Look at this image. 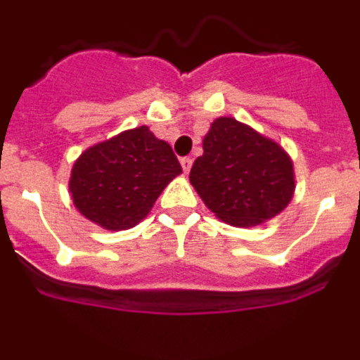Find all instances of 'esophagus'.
Here are the masks:
<instances>
[{
  "instance_id": "34e87169",
  "label": "esophagus",
  "mask_w": 360,
  "mask_h": 360,
  "mask_svg": "<svg viewBox=\"0 0 360 360\" xmlns=\"http://www.w3.org/2000/svg\"><path fill=\"white\" fill-rule=\"evenodd\" d=\"M180 164H182V169H184V173H189V171H191V165H193V158H189V157H184L182 160H180Z\"/></svg>"
}]
</instances>
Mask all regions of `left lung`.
Instances as JSON below:
<instances>
[{"label":"left lung","instance_id":"8db88e82","mask_svg":"<svg viewBox=\"0 0 360 360\" xmlns=\"http://www.w3.org/2000/svg\"><path fill=\"white\" fill-rule=\"evenodd\" d=\"M189 182L216 218L232 227H256L290 203L294 162L249 124L218 117L203 136V155L191 167Z\"/></svg>","mask_w":360,"mask_h":360}]
</instances>
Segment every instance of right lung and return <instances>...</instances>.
Instances as JSON below:
<instances>
[{"instance_id":"obj_1","label":"right lung","mask_w":360,"mask_h":360,"mask_svg":"<svg viewBox=\"0 0 360 360\" xmlns=\"http://www.w3.org/2000/svg\"><path fill=\"white\" fill-rule=\"evenodd\" d=\"M180 173L171 146L139 126L84 149L73 162L68 189L84 218L108 231H126L141 224Z\"/></svg>"}]
</instances>
